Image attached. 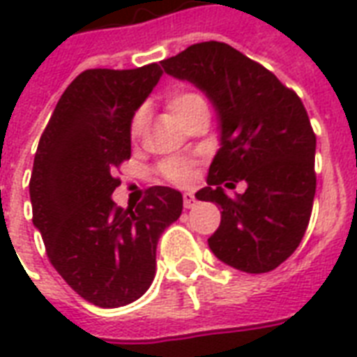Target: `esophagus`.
<instances>
[{
  "label": "esophagus",
  "instance_id": "esophagus-1",
  "mask_svg": "<svg viewBox=\"0 0 357 357\" xmlns=\"http://www.w3.org/2000/svg\"><path fill=\"white\" fill-rule=\"evenodd\" d=\"M183 206L185 209H192L196 206V198L192 192H183Z\"/></svg>",
  "mask_w": 357,
  "mask_h": 357
}]
</instances>
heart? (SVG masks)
<instances>
[{
	"label": "heart",
	"mask_w": 357,
	"mask_h": 357,
	"mask_svg": "<svg viewBox=\"0 0 357 357\" xmlns=\"http://www.w3.org/2000/svg\"><path fill=\"white\" fill-rule=\"evenodd\" d=\"M167 109L181 126H187L190 120L198 116H209V103L206 98L202 96L200 92L189 91V89L170 92L167 98ZM142 129H144V114L137 113L129 126L131 139H139ZM165 174L174 183H185L190 178V167L181 161H170L165 165Z\"/></svg>",
	"instance_id": "1"
}]
</instances>
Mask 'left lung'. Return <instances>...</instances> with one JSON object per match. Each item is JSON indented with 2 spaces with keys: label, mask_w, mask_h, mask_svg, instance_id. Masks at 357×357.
Listing matches in <instances>:
<instances>
[{
  "label": "left lung",
  "mask_w": 357,
  "mask_h": 357,
  "mask_svg": "<svg viewBox=\"0 0 357 357\" xmlns=\"http://www.w3.org/2000/svg\"><path fill=\"white\" fill-rule=\"evenodd\" d=\"M161 64L168 75L206 92L218 114L220 148L207 187L196 192L222 209L209 248L237 271H274L298 248L315 198L317 137L304 103L224 42L192 44ZM238 181L247 190L229 199L223 188Z\"/></svg>",
  "instance_id": "obj_1"
}]
</instances>
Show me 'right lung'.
<instances>
[{
    "label": "right lung",
    "mask_w": 357,
    "mask_h": 357,
    "mask_svg": "<svg viewBox=\"0 0 357 357\" xmlns=\"http://www.w3.org/2000/svg\"><path fill=\"white\" fill-rule=\"evenodd\" d=\"M162 70L94 68L59 100L40 137L29 181L33 224L63 280L100 307L131 304L155 276L161 234L176 222L183 196L150 187L139 206L116 207V168L131 157L129 126Z\"/></svg>",
    "instance_id": "add662e5"
}]
</instances>
